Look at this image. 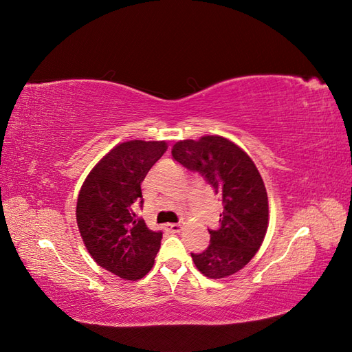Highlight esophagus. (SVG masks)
<instances>
[{
	"label": "esophagus",
	"instance_id": "esophagus-1",
	"mask_svg": "<svg viewBox=\"0 0 352 352\" xmlns=\"http://www.w3.org/2000/svg\"><path fill=\"white\" fill-rule=\"evenodd\" d=\"M184 229V225L182 223H168V225H166V230L167 232H172V233H177Z\"/></svg>",
	"mask_w": 352,
	"mask_h": 352
}]
</instances>
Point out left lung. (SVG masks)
<instances>
[{
    "label": "left lung",
    "mask_w": 352,
    "mask_h": 352,
    "mask_svg": "<svg viewBox=\"0 0 352 352\" xmlns=\"http://www.w3.org/2000/svg\"><path fill=\"white\" fill-rule=\"evenodd\" d=\"M172 157L199 172L221 195L220 228L201 254H190L197 269L210 279H223L247 265L261 247L269 228V198L263 177L239 145L219 135L179 141Z\"/></svg>",
    "instance_id": "1"
}]
</instances>
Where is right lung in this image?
Returning <instances> with one entry per match:
<instances>
[{
    "mask_svg": "<svg viewBox=\"0 0 352 352\" xmlns=\"http://www.w3.org/2000/svg\"><path fill=\"white\" fill-rule=\"evenodd\" d=\"M167 151L166 141H126L92 167L79 190L76 221L91 257L124 280H138L153 269L163 233L136 216L142 207L141 184Z\"/></svg>",
    "mask_w": 352,
    "mask_h": 352,
    "instance_id": "obj_1",
    "label": "right lung"
}]
</instances>
